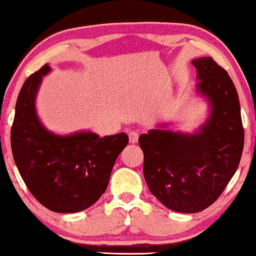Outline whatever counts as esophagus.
<instances>
[{
	"instance_id": "obj_1",
	"label": "esophagus",
	"mask_w": 256,
	"mask_h": 256,
	"mask_svg": "<svg viewBox=\"0 0 256 256\" xmlns=\"http://www.w3.org/2000/svg\"><path fill=\"white\" fill-rule=\"evenodd\" d=\"M128 138H130V142H131V144H136L138 140V133L136 132V131L130 132Z\"/></svg>"
}]
</instances>
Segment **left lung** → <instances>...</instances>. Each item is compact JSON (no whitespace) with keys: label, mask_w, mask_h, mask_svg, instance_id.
I'll use <instances>...</instances> for the list:
<instances>
[{"label":"left lung","mask_w":256,"mask_h":256,"mask_svg":"<svg viewBox=\"0 0 256 256\" xmlns=\"http://www.w3.org/2000/svg\"><path fill=\"white\" fill-rule=\"evenodd\" d=\"M192 64L198 92L211 106L206 122L196 134L154 128L138 138L150 192L168 209L182 214L200 212L220 196L244 148L240 100L230 76L212 58H196Z\"/></svg>","instance_id":"1"}]
</instances>
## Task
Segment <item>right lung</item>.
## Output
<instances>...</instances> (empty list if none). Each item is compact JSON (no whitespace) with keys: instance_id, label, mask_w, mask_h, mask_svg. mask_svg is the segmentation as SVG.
<instances>
[{"instance_id":"1","label":"right lung","mask_w":256,"mask_h":256,"mask_svg":"<svg viewBox=\"0 0 256 256\" xmlns=\"http://www.w3.org/2000/svg\"><path fill=\"white\" fill-rule=\"evenodd\" d=\"M45 64L21 88L11 128L14 162L30 193L50 211L73 214L92 206L110 182L116 158L126 146L124 132L100 138L92 132L56 136L40 123L36 94Z\"/></svg>"}]
</instances>
